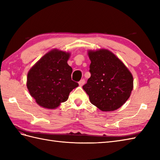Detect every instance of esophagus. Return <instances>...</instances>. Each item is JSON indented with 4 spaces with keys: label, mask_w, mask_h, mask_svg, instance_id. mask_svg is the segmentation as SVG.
Here are the masks:
<instances>
[{
    "label": "esophagus",
    "mask_w": 160,
    "mask_h": 160,
    "mask_svg": "<svg viewBox=\"0 0 160 160\" xmlns=\"http://www.w3.org/2000/svg\"><path fill=\"white\" fill-rule=\"evenodd\" d=\"M84 83H85V80H84V79H82V80H81L79 82H78V84H79V85L80 86V87H82V86H83L84 84Z\"/></svg>",
    "instance_id": "obj_1"
}]
</instances>
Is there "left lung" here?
Segmentation results:
<instances>
[{"label": "left lung", "instance_id": "8db88e82", "mask_svg": "<svg viewBox=\"0 0 160 160\" xmlns=\"http://www.w3.org/2000/svg\"><path fill=\"white\" fill-rule=\"evenodd\" d=\"M91 77L82 87L91 103L102 111L121 107L133 89V78L125 64L106 49L89 50Z\"/></svg>", "mask_w": 160, "mask_h": 160}]
</instances>
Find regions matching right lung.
Here are the masks:
<instances>
[{
  "mask_svg": "<svg viewBox=\"0 0 160 160\" xmlns=\"http://www.w3.org/2000/svg\"><path fill=\"white\" fill-rule=\"evenodd\" d=\"M70 56L69 52L53 49L29 69L27 87L39 106L48 109L56 108L78 87L71 80L72 68L67 63Z\"/></svg>",
  "mask_w": 160,
  "mask_h": 160,
  "instance_id": "obj_1",
  "label": "right lung"
}]
</instances>
